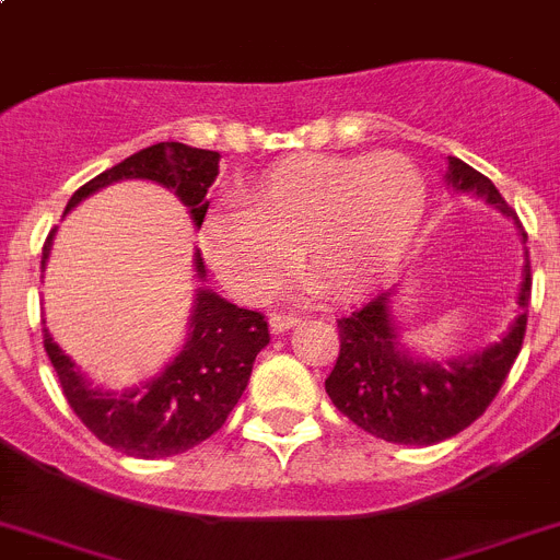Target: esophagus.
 Returning <instances> with one entry per match:
<instances>
[{"instance_id": "obj_1", "label": "esophagus", "mask_w": 560, "mask_h": 560, "mask_svg": "<svg viewBox=\"0 0 560 560\" xmlns=\"http://www.w3.org/2000/svg\"><path fill=\"white\" fill-rule=\"evenodd\" d=\"M293 327H299V318H295V315H281V313L270 315V332L273 335H281Z\"/></svg>"}]
</instances>
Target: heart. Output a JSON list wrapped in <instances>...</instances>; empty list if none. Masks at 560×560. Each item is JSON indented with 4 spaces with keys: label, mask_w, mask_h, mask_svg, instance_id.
<instances>
[{
    "label": "heart",
    "mask_w": 560,
    "mask_h": 560,
    "mask_svg": "<svg viewBox=\"0 0 560 560\" xmlns=\"http://www.w3.org/2000/svg\"><path fill=\"white\" fill-rule=\"evenodd\" d=\"M211 211L199 250L233 299L259 304L295 259L320 299L352 301L395 273L428 213V183L402 154H293Z\"/></svg>",
    "instance_id": "heart-1"
}]
</instances>
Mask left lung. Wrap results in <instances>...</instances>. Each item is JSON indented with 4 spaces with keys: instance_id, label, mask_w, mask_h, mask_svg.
I'll return each mask as SVG.
<instances>
[{
    "instance_id": "left-lung-1",
    "label": "left lung",
    "mask_w": 560,
    "mask_h": 560,
    "mask_svg": "<svg viewBox=\"0 0 560 560\" xmlns=\"http://www.w3.org/2000/svg\"><path fill=\"white\" fill-rule=\"evenodd\" d=\"M445 186L462 197L470 194L474 199H485L490 208L513 220L527 245V233L485 174L448 158ZM529 287V253L524 247L522 281L515 295L518 307L508 332L493 343L451 358H431L402 340V327L395 315L400 287H392L363 310L338 320L340 354L324 383L329 400L354 425L386 442L425 448L451 440L490 406L522 352Z\"/></svg>"
}]
</instances>
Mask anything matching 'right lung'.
<instances>
[{
	"label": "right lung",
	"instance_id": "obj_1",
	"mask_svg": "<svg viewBox=\"0 0 560 560\" xmlns=\"http://www.w3.org/2000/svg\"><path fill=\"white\" fill-rule=\"evenodd\" d=\"M217 174L220 152L191 149L186 143H154L78 188L65 213L120 179H152L174 191L199 231L208 211V188ZM52 240L56 231L45 242L42 270L50 259ZM194 279L206 281L199 250H194ZM267 343L270 335L265 315L236 307L208 287L197 284L183 349L149 381L118 392L95 386L70 354L61 352L45 327L47 358L78 420L109 448L138 459L183 454L217 434L240 402L250 381L253 361Z\"/></svg>",
	"mask_w": 560,
	"mask_h": 560
}]
</instances>
